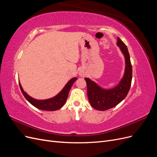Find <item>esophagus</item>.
<instances>
[{
  "mask_svg": "<svg viewBox=\"0 0 157 157\" xmlns=\"http://www.w3.org/2000/svg\"><path fill=\"white\" fill-rule=\"evenodd\" d=\"M80 77H84V75L82 73H80Z\"/></svg>",
  "mask_w": 157,
  "mask_h": 157,
  "instance_id": "obj_1",
  "label": "esophagus"
}]
</instances>
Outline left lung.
Wrapping results in <instances>:
<instances>
[{
	"label": "left lung",
	"instance_id": "obj_1",
	"mask_svg": "<svg viewBox=\"0 0 157 157\" xmlns=\"http://www.w3.org/2000/svg\"><path fill=\"white\" fill-rule=\"evenodd\" d=\"M117 45L124 56L125 69L121 80L115 87L105 89L89 78H85L87 84L88 100L93 108L99 111H106L117 105L124 99L129 92L132 79V67L127 46L117 37Z\"/></svg>",
	"mask_w": 157,
	"mask_h": 157
}]
</instances>
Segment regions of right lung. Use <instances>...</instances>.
Here are the masks:
<instances>
[{
    "label": "right lung",
    "mask_w": 157,
    "mask_h": 157,
    "mask_svg": "<svg viewBox=\"0 0 157 157\" xmlns=\"http://www.w3.org/2000/svg\"><path fill=\"white\" fill-rule=\"evenodd\" d=\"M77 80V77L72 78L65 84L63 88L61 90L60 92L53 98L46 99H36L29 96L24 90H23L20 82H19L21 91L23 96L27 100L29 101L31 105L36 108L43 111H54L62 107L65 103L66 100L68 98L69 90L73 86V83Z\"/></svg>",
    "instance_id": "1"
}]
</instances>
